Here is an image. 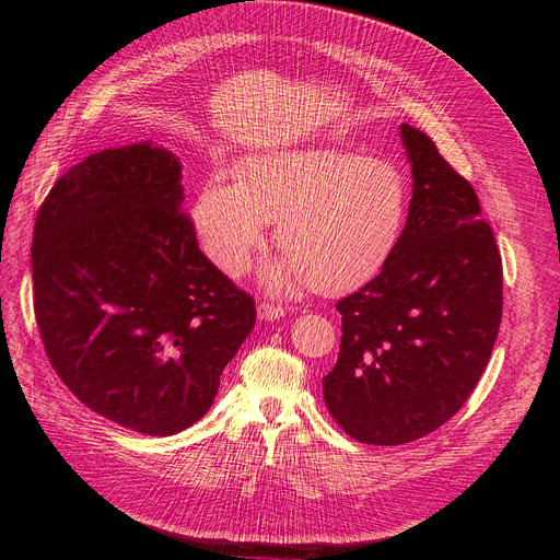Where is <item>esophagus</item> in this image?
<instances>
[{"label":"esophagus","instance_id":"obj_1","mask_svg":"<svg viewBox=\"0 0 560 560\" xmlns=\"http://www.w3.org/2000/svg\"><path fill=\"white\" fill-rule=\"evenodd\" d=\"M283 313H285V308L281 304H275V302H260L258 304V315L262 319H279Z\"/></svg>","mask_w":560,"mask_h":560}]
</instances>
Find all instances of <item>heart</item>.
<instances>
[{"instance_id":"1","label":"heart","mask_w":560,"mask_h":560,"mask_svg":"<svg viewBox=\"0 0 560 560\" xmlns=\"http://www.w3.org/2000/svg\"><path fill=\"white\" fill-rule=\"evenodd\" d=\"M410 192L404 172L384 159L340 147H308L243 161L235 184L211 176L195 201L206 254L243 275L277 222L285 256L270 265L277 288L311 281L319 295H345L384 272L406 231Z\"/></svg>"}]
</instances>
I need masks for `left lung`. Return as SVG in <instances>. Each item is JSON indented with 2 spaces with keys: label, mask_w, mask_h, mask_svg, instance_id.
I'll return each instance as SVG.
<instances>
[{
  "label": "left lung",
  "mask_w": 560,
  "mask_h": 560,
  "mask_svg": "<svg viewBox=\"0 0 560 560\" xmlns=\"http://www.w3.org/2000/svg\"><path fill=\"white\" fill-rule=\"evenodd\" d=\"M413 199L384 272L336 304L340 351L322 378L338 427L404 445L454 418L477 388L502 325L504 275L479 197L435 142L401 125Z\"/></svg>",
  "instance_id": "8db88e82"
}]
</instances>
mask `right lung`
Returning a JSON list of instances; mask_svg holds the SVG:
<instances>
[{"label": "right lung", "instance_id": "obj_1", "mask_svg": "<svg viewBox=\"0 0 560 560\" xmlns=\"http://www.w3.org/2000/svg\"><path fill=\"white\" fill-rule=\"evenodd\" d=\"M182 165L152 144L91 154L40 203L34 313L45 354L97 416L172 435L211 408L256 306L206 258Z\"/></svg>", "mask_w": 560, "mask_h": 560}]
</instances>
